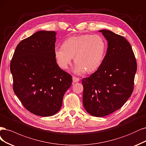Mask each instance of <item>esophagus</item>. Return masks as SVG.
<instances>
[{
	"label": "esophagus",
	"mask_w": 146,
	"mask_h": 146,
	"mask_svg": "<svg viewBox=\"0 0 146 146\" xmlns=\"http://www.w3.org/2000/svg\"><path fill=\"white\" fill-rule=\"evenodd\" d=\"M79 81V79L78 78H76L75 76L73 77V82L75 83V82H78Z\"/></svg>",
	"instance_id": "obj_1"
}]
</instances>
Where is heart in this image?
<instances>
[{"mask_svg":"<svg viewBox=\"0 0 146 146\" xmlns=\"http://www.w3.org/2000/svg\"><path fill=\"white\" fill-rule=\"evenodd\" d=\"M106 52V41L98 35L70 37L62 42V46L54 50L55 59L63 70L68 68L74 57L76 64L73 71L76 74L95 71L102 64Z\"/></svg>","mask_w":146,"mask_h":146,"instance_id":"obj_1","label":"heart"}]
</instances>
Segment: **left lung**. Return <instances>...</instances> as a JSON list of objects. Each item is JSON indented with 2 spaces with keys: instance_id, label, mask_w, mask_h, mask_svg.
Wrapping results in <instances>:
<instances>
[{
  "instance_id": "1",
  "label": "left lung",
  "mask_w": 146,
  "mask_h": 146,
  "mask_svg": "<svg viewBox=\"0 0 146 146\" xmlns=\"http://www.w3.org/2000/svg\"><path fill=\"white\" fill-rule=\"evenodd\" d=\"M106 39L107 53L101 66L82 79L83 105L92 116L103 117L119 109L133 90L136 61L129 42L109 30L99 31Z\"/></svg>"
}]
</instances>
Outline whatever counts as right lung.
I'll return each mask as SVG.
<instances>
[{
  "label": "right lung",
  "instance_id": "1",
  "mask_svg": "<svg viewBox=\"0 0 146 146\" xmlns=\"http://www.w3.org/2000/svg\"><path fill=\"white\" fill-rule=\"evenodd\" d=\"M56 35L53 31H39L22 40L10 63L14 92L27 110L40 116L58 112L72 86V76L56 62Z\"/></svg>",
  "mask_w": 146,
  "mask_h": 146
}]
</instances>
